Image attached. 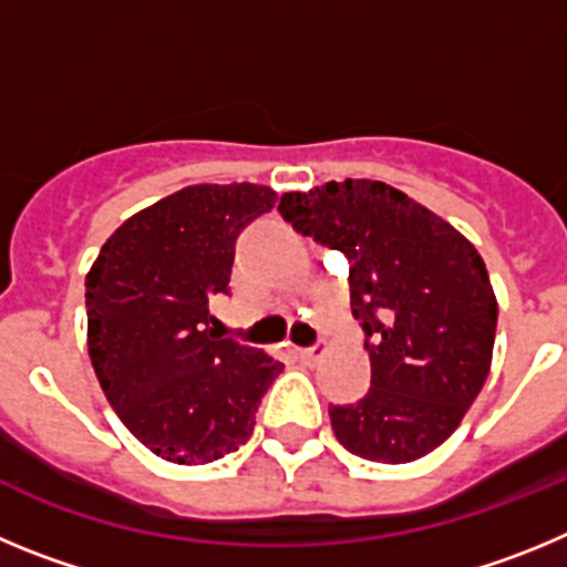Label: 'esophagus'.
Wrapping results in <instances>:
<instances>
[{
    "label": "esophagus",
    "mask_w": 567,
    "mask_h": 567,
    "mask_svg": "<svg viewBox=\"0 0 567 567\" xmlns=\"http://www.w3.org/2000/svg\"><path fill=\"white\" fill-rule=\"evenodd\" d=\"M321 353H324V350H321L319 344H313V347H302V350H299V359H302L305 364H316V361L321 359Z\"/></svg>",
    "instance_id": "1"
}]
</instances>
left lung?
Instances as JSON below:
<instances>
[{"label": "left lung", "mask_w": 567, "mask_h": 567, "mask_svg": "<svg viewBox=\"0 0 567 567\" xmlns=\"http://www.w3.org/2000/svg\"><path fill=\"white\" fill-rule=\"evenodd\" d=\"M279 214L350 259V308L370 350V392L330 406L344 449L410 463L463 421L492 367L497 299L477 248L381 181L290 192Z\"/></svg>", "instance_id": "8db88e82"}]
</instances>
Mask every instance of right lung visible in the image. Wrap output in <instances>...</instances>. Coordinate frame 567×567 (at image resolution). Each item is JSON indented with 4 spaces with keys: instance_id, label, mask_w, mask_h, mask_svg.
<instances>
[{
    "instance_id": "1",
    "label": "right lung",
    "mask_w": 567,
    "mask_h": 567,
    "mask_svg": "<svg viewBox=\"0 0 567 567\" xmlns=\"http://www.w3.org/2000/svg\"><path fill=\"white\" fill-rule=\"evenodd\" d=\"M277 206L254 183H200L137 212L86 274V347L106 401L157 457L203 466L237 452L282 364L226 339L237 239Z\"/></svg>"
}]
</instances>
